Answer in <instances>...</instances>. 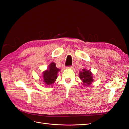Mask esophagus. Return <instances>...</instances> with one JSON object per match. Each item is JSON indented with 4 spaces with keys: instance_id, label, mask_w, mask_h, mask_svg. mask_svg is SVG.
Wrapping results in <instances>:
<instances>
[{
    "instance_id": "esophagus-1",
    "label": "esophagus",
    "mask_w": 129,
    "mask_h": 129,
    "mask_svg": "<svg viewBox=\"0 0 129 129\" xmlns=\"http://www.w3.org/2000/svg\"><path fill=\"white\" fill-rule=\"evenodd\" d=\"M68 68H70V69H73V68H74V65H72V66L68 67Z\"/></svg>"
}]
</instances>
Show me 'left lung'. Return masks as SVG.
Instances as JSON below:
<instances>
[{
    "label": "left lung",
    "instance_id": "8db88e82",
    "mask_svg": "<svg viewBox=\"0 0 129 129\" xmlns=\"http://www.w3.org/2000/svg\"><path fill=\"white\" fill-rule=\"evenodd\" d=\"M79 77L83 82L84 85H89L92 81V74L90 72V70H86L85 69H83L82 72H80L79 73Z\"/></svg>",
    "mask_w": 129,
    "mask_h": 129
}]
</instances>
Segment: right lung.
<instances>
[{
	"label": "right lung",
	"mask_w": 129,
	"mask_h": 129,
	"mask_svg": "<svg viewBox=\"0 0 129 129\" xmlns=\"http://www.w3.org/2000/svg\"><path fill=\"white\" fill-rule=\"evenodd\" d=\"M60 69L57 68L55 62H51L49 65V69L43 73V80L44 83L47 85H51L55 83L57 77V73Z\"/></svg>",
	"instance_id": "1"
}]
</instances>
